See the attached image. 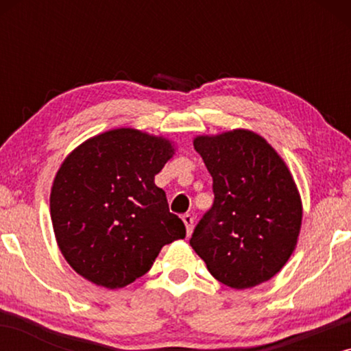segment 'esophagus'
<instances>
[{
  "instance_id": "1",
  "label": "esophagus",
  "mask_w": 351,
  "mask_h": 351,
  "mask_svg": "<svg viewBox=\"0 0 351 351\" xmlns=\"http://www.w3.org/2000/svg\"><path fill=\"white\" fill-rule=\"evenodd\" d=\"M182 220H184L185 223V228H186V233H191V230H193V225H195V217L191 214H185L184 217H182Z\"/></svg>"
}]
</instances>
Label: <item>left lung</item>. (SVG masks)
I'll return each instance as SVG.
<instances>
[{
    "label": "left lung",
    "instance_id": "obj_1",
    "mask_svg": "<svg viewBox=\"0 0 351 351\" xmlns=\"http://www.w3.org/2000/svg\"><path fill=\"white\" fill-rule=\"evenodd\" d=\"M213 176L214 203L193 230L190 246L215 280L233 289L268 281L297 244L302 203L280 155L251 131L196 137Z\"/></svg>",
    "mask_w": 351,
    "mask_h": 351
}]
</instances>
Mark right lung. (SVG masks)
I'll return each instance as SVG.
<instances>
[{"instance_id":"right-lung-1","label":"right lung","mask_w":351,"mask_h":351,"mask_svg":"<svg viewBox=\"0 0 351 351\" xmlns=\"http://www.w3.org/2000/svg\"><path fill=\"white\" fill-rule=\"evenodd\" d=\"M171 142L113 129L62 162L51 191V219L65 261L94 285L117 289L150 270L161 247L185 238L155 176Z\"/></svg>"}]
</instances>
